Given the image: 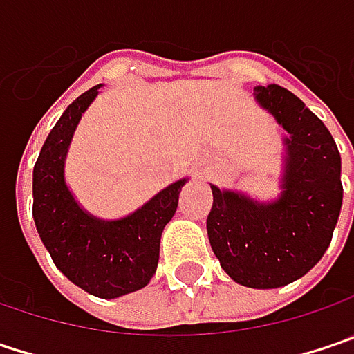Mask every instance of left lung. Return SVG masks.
Masks as SVG:
<instances>
[{"mask_svg":"<svg viewBox=\"0 0 354 354\" xmlns=\"http://www.w3.org/2000/svg\"><path fill=\"white\" fill-rule=\"evenodd\" d=\"M254 98L286 131L280 195L262 201L209 183L207 236L234 282L266 290L302 278L330 245L342 205L341 155L324 122L290 90L256 86Z\"/></svg>","mask_w":354,"mask_h":354,"instance_id":"obj_1","label":"left lung"}]
</instances>
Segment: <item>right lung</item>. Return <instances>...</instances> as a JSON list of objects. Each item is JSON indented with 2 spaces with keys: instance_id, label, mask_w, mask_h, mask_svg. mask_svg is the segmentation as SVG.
<instances>
[{
  "instance_id": "1",
  "label": "right lung",
  "mask_w": 354,
  "mask_h": 354,
  "mask_svg": "<svg viewBox=\"0 0 354 354\" xmlns=\"http://www.w3.org/2000/svg\"><path fill=\"white\" fill-rule=\"evenodd\" d=\"M102 84L80 94L50 131L34 167V221L64 276L98 298L145 288L157 272L159 241L189 177L167 185L133 214L102 219L86 212L66 183L74 131Z\"/></svg>"
}]
</instances>
